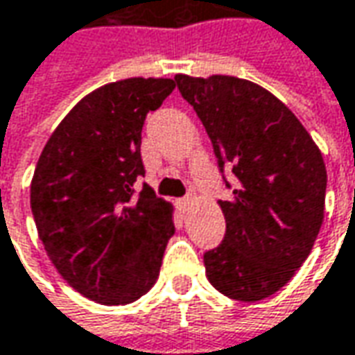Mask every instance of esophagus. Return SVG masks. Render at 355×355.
Instances as JSON below:
<instances>
[{"label":"esophagus","instance_id":"obj_1","mask_svg":"<svg viewBox=\"0 0 355 355\" xmlns=\"http://www.w3.org/2000/svg\"><path fill=\"white\" fill-rule=\"evenodd\" d=\"M190 202H192V196L189 194V196H184V198H180V200H178V208H180L182 212H187V210H189Z\"/></svg>","mask_w":355,"mask_h":355}]
</instances>
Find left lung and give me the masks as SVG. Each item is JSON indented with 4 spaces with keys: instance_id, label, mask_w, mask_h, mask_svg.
<instances>
[{
    "instance_id": "1",
    "label": "left lung",
    "mask_w": 355,
    "mask_h": 355,
    "mask_svg": "<svg viewBox=\"0 0 355 355\" xmlns=\"http://www.w3.org/2000/svg\"><path fill=\"white\" fill-rule=\"evenodd\" d=\"M234 187L220 200L226 236L204 253L206 277L230 299L275 295L309 257L324 220L326 166L297 116L271 92L236 76H175Z\"/></svg>"
}]
</instances>
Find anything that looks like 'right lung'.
<instances>
[{
  "instance_id": "obj_1",
  "label": "right lung",
  "mask_w": 355,
  "mask_h": 355,
  "mask_svg": "<svg viewBox=\"0 0 355 355\" xmlns=\"http://www.w3.org/2000/svg\"><path fill=\"white\" fill-rule=\"evenodd\" d=\"M175 90L171 78H128L82 98L58 123L35 168L31 212L56 271L102 304H128L153 287L173 206L157 198L141 161L149 112Z\"/></svg>"
}]
</instances>
